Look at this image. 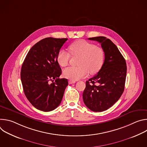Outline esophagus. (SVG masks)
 <instances>
[{
	"label": "esophagus",
	"mask_w": 147,
	"mask_h": 147,
	"mask_svg": "<svg viewBox=\"0 0 147 147\" xmlns=\"http://www.w3.org/2000/svg\"><path fill=\"white\" fill-rule=\"evenodd\" d=\"M76 82V81H74V80H69V83L70 84H74Z\"/></svg>",
	"instance_id": "esophagus-1"
}]
</instances>
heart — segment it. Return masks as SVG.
<instances>
[{
  "label": "heart",
  "mask_w": 147,
  "mask_h": 147,
  "mask_svg": "<svg viewBox=\"0 0 147 147\" xmlns=\"http://www.w3.org/2000/svg\"><path fill=\"white\" fill-rule=\"evenodd\" d=\"M73 55H80L77 67H69L63 71L64 76L70 80H77L86 77L88 72L94 74L102 67L105 58L103 50L84 40L74 42L69 46ZM70 55L64 49L60 50L56 56L58 64L61 67L69 65Z\"/></svg>",
  "instance_id": "b5f03b06"
}]
</instances>
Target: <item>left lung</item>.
<instances>
[{"label": "left lung", "instance_id": "8db88e82", "mask_svg": "<svg viewBox=\"0 0 147 147\" xmlns=\"http://www.w3.org/2000/svg\"><path fill=\"white\" fill-rule=\"evenodd\" d=\"M88 39L96 40L101 44L105 60L98 73L86 81L82 98L91 111L102 112L112 107L124 91L126 63L117 47L109 39L96 36Z\"/></svg>", "mask_w": 147, "mask_h": 147}]
</instances>
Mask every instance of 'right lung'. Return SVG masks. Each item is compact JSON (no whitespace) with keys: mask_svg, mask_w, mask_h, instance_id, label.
Here are the masks:
<instances>
[{"mask_svg":"<svg viewBox=\"0 0 147 147\" xmlns=\"http://www.w3.org/2000/svg\"><path fill=\"white\" fill-rule=\"evenodd\" d=\"M67 40L52 37L40 40L30 49L22 65L21 80L24 94L38 110L55 109L68 86L66 78H59L61 69L56 60L58 52Z\"/></svg>","mask_w":147,"mask_h":147,"instance_id":"obj_1","label":"right lung"}]
</instances>
